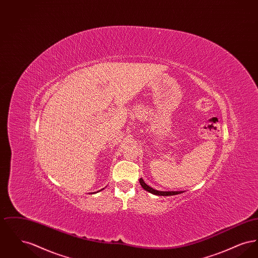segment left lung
Here are the masks:
<instances>
[{"label":"left lung","mask_w":258,"mask_h":258,"mask_svg":"<svg viewBox=\"0 0 258 258\" xmlns=\"http://www.w3.org/2000/svg\"><path fill=\"white\" fill-rule=\"evenodd\" d=\"M139 182H140L141 186H142L145 190H147V191L151 192V194H153V195H156V196L169 197V196H176V195H179V194L184 192V191H160V190H157V189H155V188H153V187L149 186V185H148V184L143 181V179H142V178H140V179H139Z\"/></svg>","instance_id":"obj_1"}]
</instances>
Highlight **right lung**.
<instances>
[{
  "label": "right lung",
  "mask_w": 258,
  "mask_h": 258,
  "mask_svg": "<svg viewBox=\"0 0 258 258\" xmlns=\"http://www.w3.org/2000/svg\"><path fill=\"white\" fill-rule=\"evenodd\" d=\"M102 189H103V188H102Z\"/></svg>",
  "instance_id": "right-lung-1"
}]
</instances>
